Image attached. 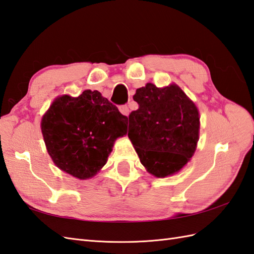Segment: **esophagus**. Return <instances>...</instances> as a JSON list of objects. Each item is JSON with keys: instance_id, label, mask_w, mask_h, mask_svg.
I'll return each instance as SVG.
<instances>
[{"instance_id": "34e87169", "label": "esophagus", "mask_w": 254, "mask_h": 254, "mask_svg": "<svg viewBox=\"0 0 254 254\" xmlns=\"http://www.w3.org/2000/svg\"><path fill=\"white\" fill-rule=\"evenodd\" d=\"M119 110H120V113H121L122 115H125V116H128L129 110H128V107H127V105H121V106L119 107Z\"/></svg>"}]
</instances>
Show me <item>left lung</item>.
Listing matches in <instances>:
<instances>
[{
  "label": "left lung",
  "instance_id": "left-lung-1",
  "mask_svg": "<svg viewBox=\"0 0 254 254\" xmlns=\"http://www.w3.org/2000/svg\"><path fill=\"white\" fill-rule=\"evenodd\" d=\"M138 109L128 116L127 136L141 164L155 177L179 172L195 151L199 116L195 104L176 84L153 83L136 90Z\"/></svg>",
  "mask_w": 254,
  "mask_h": 254
}]
</instances>
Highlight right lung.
I'll return each instance as SVG.
<instances>
[{
	"label": "right lung",
	"mask_w": 254,
	"mask_h": 254,
	"mask_svg": "<svg viewBox=\"0 0 254 254\" xmlns=\"http://www.w3.org/2000/svg\"><path fill=\"white\" fill-rule=\"evenodd\" d=\"M127 121L99 91L86 90L78 97H58L41 126L55 164L78 179H88L105 165L116 138L127 134Z\"/></svg>",
	"instance_id": "obj_1"
}]
</instances>
